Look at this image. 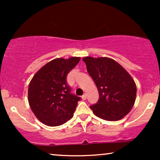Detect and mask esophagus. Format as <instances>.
<instances>
[{
	"mask_svg": "<svg viewBox=\"0 0 160 160\" xmlns=\"http://www.w3.org/2000/svg\"><path fill=\"white\" fill-rule=\"evenodd\" d=\"M82 100H86V99H87V95H86V94H84V95H82Z\"/></svg>",
	"mask_w": 160,
	"mask_h": 160,
	"instance_id": "1",
	"label": "esophagus"
}]
</instances>
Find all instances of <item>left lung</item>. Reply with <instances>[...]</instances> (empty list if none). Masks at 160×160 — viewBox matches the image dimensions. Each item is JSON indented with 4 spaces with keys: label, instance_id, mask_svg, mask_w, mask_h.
<instances>
[{
    "label": "left lung",
    "instance_id": "1",
    "mask_svg": "<svg viewBox=\"0 0 160 160\" xmlns=\"http://www.w3.org/2000/svg\"><path fill=\"white\" fill-rule=\"evenodd\" d=\"M99 92V100L90 106L98 117L118 121L134 106L137 88L135 81L117 61L108 58L84 57L82 59Z\"/></svg>",
    "mask_w": 160,
    "mask_h": 160
}]
</instances>
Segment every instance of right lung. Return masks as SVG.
Returning <instances> with one entry per match:
<instances>
[{
    "label": "right lung",
    "mask_w": 160,
    "mask_h": 160,
    "mask_svg": "<svg viewBox=\"0 0 160 160\" xmlns=\"http://www.w3.org/2000/svg\"><path fill=\"white\" fill-rule=\"evenodd\" d=\"M81 60L77 57L57 58L41 68L28 87V102L41 122L55 127L73 116L81 98L72 95L66 76Z\"/></svg>",
    "instance_id": "right-lung-1"
}]
</instances>
